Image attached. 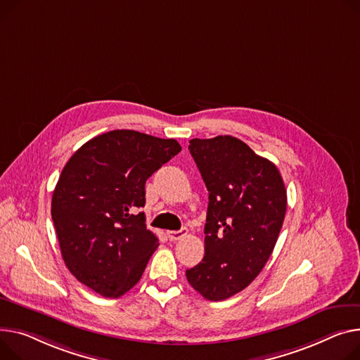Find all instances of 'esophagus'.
<instances>
[{
    "label": "esophagus",
    "mask_w": 360,
    "mask_h": 360,
    "mask_svg": "<svg viewBox=\"0 0 360 360\" xmlns=\"http://www.w3.org/2000/svg\"><path fill=\"white\" fill-rule=\"evenodd\" d=\"M186 233H188V229H186V227H182V229L178 230V231H167V238H169L171 242H178V240H181L182 237L186 236Z\"/></svg>",
    "instance_id": "34e87169"
}]
</instances>
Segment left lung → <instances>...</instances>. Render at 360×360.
Returning <instances> with one entry per match:
<instances>
[{
    "mask_svg": "<svg viewBox=\"0 0 360 360\" xmlns=\"http://www.w3.org/2000/svg\"><path fill=\"white\" fill-rule=\"evenodd\" d=\"M208 189L204 259L186 279L205 300L223 301L260 274L276 245L286 211L278 167L233 136L189 140Z\"/></svg>",
    "mask_w": 360,
    "mask_h": 360,
    "instance_id": "8db88e82",
    "label": "left lung"
}]
</instances>
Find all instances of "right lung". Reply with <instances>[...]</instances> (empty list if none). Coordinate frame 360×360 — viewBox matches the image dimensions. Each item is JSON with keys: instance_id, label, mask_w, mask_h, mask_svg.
Instances as JSON below:
<instances>
[{"instance_id": "obj_1", "label": "right lung", "mask_w": 360, "mask_h": 360, "mask_svg": "<svg viewBox=\"0 0 360 360\" xmlns=\"http://www.w3.org/2000/svg\"><path fill=\"white\" fill-rule=\"evenodd\" d=\"M179 152L175 139L112 130L66 162L52 220L65 265L92 291L118 298L140 281L159 240L137 210L145 207L148 178Z\"/></svg>"}]
</instances>
